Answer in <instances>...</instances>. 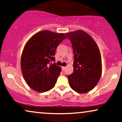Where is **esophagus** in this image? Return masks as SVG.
Here are the masks:
<instances>
[{
	"label": "esophagus",
	"mask_w": 122,
	"mask_h": 122,
	"mask_svg": "<svg viewBox=\"0 0 122 122\" xmlns=\"http://www.w3.org/2000/svg\"><path fill=\"white\" fill-rule=\"evenodd\" d=\"M65 69H66V67H65V66H62V70L63 71H64Z\"/></svg>",
	"instance_id": "1"
}]
</instances>
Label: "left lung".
I'll return each instance as SVG.
<instances>
[{"label":"left lung","instance_id":"obj_1","mask_svg":"<svg viewBox=\"0 0 122 122\" xmlns=\"http://www.w3.org/2000/svg\"><path fill=\"white\" fill-rule=\"evenodd\" d=\"M74 53V71L67 76L69 85L76 92H90L98 83L102 72V57L93 38L82 30L66 33Z\"/></svg>","mask_w":122,"mask_h":122}]
</instances>
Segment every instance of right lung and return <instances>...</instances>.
Segmentation results:
<instances>
[{"label": "right lung", "instance_id": "1", "mask_svg": "<svg viewBox=\"0 0 122 122\" xmlns=\"http://www.w3.org/2000/svg\"><path fill=\"white\" fill-rule=\"evenodd\" d=\"M67 37L62 33L48 30L37 32L25 43L20 58L22 72L26 83L39 92L55 86L61 68L55 63L54 56L58 45Z\"/></svg>", "mask_w": 122, "mask_h": 122}]
</instances>
